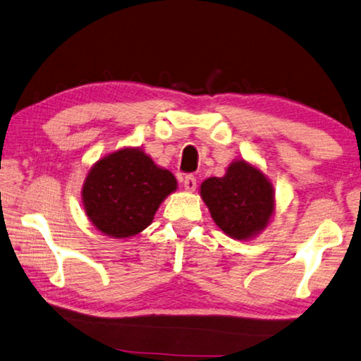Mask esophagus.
Masks as SVG:
<instances>
[{
	"label": "esophagus",
	"instance_id": "obj_1",
	"mask_svg": "<svg viewBox=\"0 0 361 361\" xmlns=\"http://www.w3.org/2000/svg\"><path fill=\"white\" fill-rule=\"evenodd\" d=\"M184 188H185L187 192H195V188H197V177L192 176V174L185 176V179H184Z\"/></svg>",
	"mask_w": 361,
	"mask_h": 361
}]
</instances>
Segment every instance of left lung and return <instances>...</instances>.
Listing matches in <instances>:
<instances>
[{
	"instance_id": "1",
	"label": "left lung",
	"mask_w": 361,
	"mask_h": 361,
	"mask_svg": "<svg viewBox=\"0 0 361 361\" xmlns=\"http://www.w3.org/2000/svg\"><path fill=\"white\" fill-rule=\"evenodd\" d=\"M200 195L216 225L226 236L247 241L267 228L276 201L271 180L260 168L235 160L224 177H209Z\"/></svg>"
}]
</instances>
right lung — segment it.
<instances>
[{
  "instance_id": "obj_1",
  "label": "right lung",
  "mask_w": 361,
  "mask_h": 361,
  "mask_svg": "<svg viewBox=\"0 0 361 361\" xmlns=\"http://www.w3.org/2000/svg\"><path fill=\"white\" fill-rule=\"evenodd\" d=\"M176 188L171 171L157 166L142 149L125 147L90 168L82 185V204L94 228L125 239L147 228Z\"/></svg>"
}]
</instances>
